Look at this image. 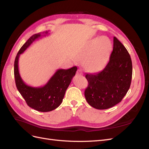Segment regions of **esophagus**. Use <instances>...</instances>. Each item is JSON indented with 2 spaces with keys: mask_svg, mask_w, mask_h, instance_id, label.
Segmentation results:
<instances>
[{
  "mask_svg": "<svg viewBox=\"0 0 149 149\" xmlns=\"http://www.w3.org/2000/svg\"><path fill=\"white\" fill-rule=\"evenodd\" d=\"M76 74H77V75H79V76H81V75H83V73L82 70H80V69L78 70L77 72H76Z\"/></svg>",
  "mask_w": 149,
  "mask_h": 149,
  "instance_id": "34e87169",
  "label": "esophagus"
}]
</instances>
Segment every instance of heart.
<instances>
[{"mask_svg": "<svg viewBox=\"0 0 149 149\" xmlns=\"http://www.w3.org/2000/svg\"><path fill=\"white\" fill-rule=\"evenodd\" d=\"M112 43L106 37L94 39L81 53L78 58L84 61L85 69L91 72L101 70L109 60L112 50Z\"/></svg>", "mask_w": 149, "mask_h": 149, "instance_id": "1", "label": "heart"}]
</instances>
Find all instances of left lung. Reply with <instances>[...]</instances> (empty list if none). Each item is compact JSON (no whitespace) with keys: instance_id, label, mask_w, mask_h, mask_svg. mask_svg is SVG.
Here are the masks:
<instances>
[{"instance_id":"obj_1","label":"left lung","mask_w":149,"mask_h":149,"mask_svg":"<svg viewBox=\"0 0 149 149\" xmlns=\"http://www.w3.org/2000/svg\"><path fill=\"white\" fill-rule=\"evenodd\" d=\"M113 42V50L104 68L85 75L88 81L86 100L97 109H109L120 102L131 83L132 64L129 53L116 37Z\"/></svg>"}]
</instances>
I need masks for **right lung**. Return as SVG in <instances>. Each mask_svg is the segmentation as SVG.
Wrapping results in <instances>:
<instances>
[{"mask_svg": "<svg viewBox=\"0 0 149 149\" xmlns=\"http://www.w3.org/2000/svg\"><path fill=\"white\" fill-rule=\"evenodd\" d=\"M48 34L49 31H46L31 36L20 49L14 62V77L18 91L29 107L40 112L52 111L61 104L66 89L77 71L76 66L68 70L58 69L47 84L41 87H32L24 83L19 71L20 55L36 40Z\"/></svg>", "mask_w": 149, "mask_h": 149, "instance_id": "add662e5", "label": "right lung"}]
</instances>
